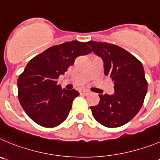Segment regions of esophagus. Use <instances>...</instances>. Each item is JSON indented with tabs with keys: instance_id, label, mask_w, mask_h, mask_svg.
<instances>
[{
	"instance_id": "34e87169",
	"label": "esophagus",
	"mask_w": 160,
	"mask_h": 160,
	"mask_svg": "<svg viewBox=\"0 0 160 160\" xmlns=\"http://www.w3.org/2000/svg\"><path fill=\"white\" fill-rule=\"evenodd\" d=\"M80 94L81 95H88V92L86 90H82L80 92Z\"/></svg>"
}]
</instances>
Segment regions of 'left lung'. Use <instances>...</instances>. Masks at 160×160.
<instances>
[{
  "mask_svg": "<svg viewBox=\"0 0 160 160\" xmlns=\"http://www.w3.org/2000/svg\"><path fill=\"white\" fill-rule=\"evenodd\" d=\"M87 43L102 58L104 74L111 79L114 88V95H99V102L90 107L92 115L106 127H120L133 118L144 103L148 82L143 65L118 46L95 41Z\"/></svg>",
  "mask_w": 160,
  "mask_h": 160,
  "instance_id": "left-lung-1",
  "label": "left lung"
}]
</instances>
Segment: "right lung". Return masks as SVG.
<instances>
[{"mask_svg": "<svg viewBox=\"0 0 160 160\" xmlns=\"http://www.w3.org/2000/svg\"><path fill=\"white\" fill-rule=\"evenodd\" d=\"M86 43L71 41L51 46L33 58L19 75V101L30 118L38 125L56 127L68 116L79 92L62 89L57 80L77 57L92 53Z\"/></svg>", "mask_w": 160, "mask_h": 160, "instance_id": "1", "label": "right lung"}]
</instances>
